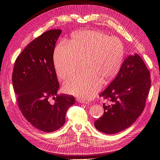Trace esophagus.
<instances>
[{
  "label": "esophagus",
  "mask_w": 160,
  "mask_h": 160,
  "mask_svg": "<svg viewBox=\"0 0 160 160\" xmlns=\"http://www.w3.org/2000/svg\"><path fill=\"white\" fill-rule=\"evenodd\" d=\"M77 101H78V102H79L80 103H86L85 101L80 99H77Z\"/></svg>",
  "instance_id": "1"
}]
</instances>
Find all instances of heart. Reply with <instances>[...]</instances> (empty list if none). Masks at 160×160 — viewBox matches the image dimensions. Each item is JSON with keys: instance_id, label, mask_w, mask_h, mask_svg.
Here are the masks:
<instances>
[{"instance_id": "b5f03b06", "label": "heart", "mask_w": 160, "mask_h": 160, "mask_svg": "<svg viewBox=\"0 0 160 160\" xmlns=\"http://www.w3.org/2000/svg\"><path fill=\"white\" fill-rule=\"evenodd\" d=\"M67 43L58 45L53 61L61 79L72 74L84 60L85 70L70 77L64 84L66 93L88 100L95 95L104 83L118 73L124 57V46L116 37L98 30L76 32Z\"/></svg>"}]
</instances>
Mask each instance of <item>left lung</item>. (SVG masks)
I'll return each instance as SVG.
<instances>
[{"instance_id":"left-lung-1","label":"left lung","mask_w":160,"mask_h":160,"mask_svg":"<svg viewBox=\"0 0 160 160\" xmlns=\"http://www.w3.org/2000/svg\"><path fill=\"white\" fill-rule=\"evenodd\" d=\"M151 87L150 72L138 54L125 59L114 80L100 98L104 114L94 122L95 128L107 134H114L131 126L142 114Z\"/></svg>"}]
</instances>
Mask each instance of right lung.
<instances>
[{
  "mask_svg": "<svg viewBox=\"0 0 160 160\" xmlns=\"http://www.w3.org/2000/svg\"><path fill=\"white\" fill-rule=\"evenodd\" d=\"M61 32V29L47 31L32 41L17 57L12 72L19 109L34 127L47 133L64 125L67 111L75 103L72 95L57 94L59 85L53 53ZM51 96L54 104L48 101Z\"/></svg>",
  "mask_w": 160,
  "mask_h": 160,
  "instance_id": "right-lung-1",
  "label": "right lung"
}]
</instances>
